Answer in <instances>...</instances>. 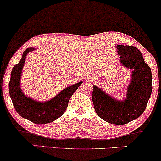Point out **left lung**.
<instances>
[{"mask_svg":"<svg viewBox=\"0 0 161 161\" xmlns=\"http://www.w3.org/2000/svg\"><path fill=\"white\" fill-rule=\"evenodd\" d=\"M120 64L132 69L126 97L116 100L102 89L93 86L92 101L97 115L114 125H125L139 117L145 111L150 97L152 72L138 48L129 45H116Z\"/></svg>","mask_w":161,"mask_h":161,"instance_id":"1","label":"left lung"}]
</instances>
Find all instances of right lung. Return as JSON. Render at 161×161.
Instances as JSON below:
<instances>
[{
    "label": "right lung",
    "mask_w": 161,
    "mask_h": 161,
    "mask_svg": "<svg viewBox=\"0 0 161 161\" xmlns=\"http://www.w3.org/2000/svg\"><path fill=\"white\" fill-rule=\"evenodd\" d=\"M36 48L28 47L23 52L22 58L14 65L11 72L8 84L9 95L15 110L22 117L36 125L47 124L61 117L67 109L69 99L83 81L66 87L54 97L45 102H39L23 93L20 87L22 72L26 56Z\"/></svg>",
    "instance_id": "1"
}]
</instances>
